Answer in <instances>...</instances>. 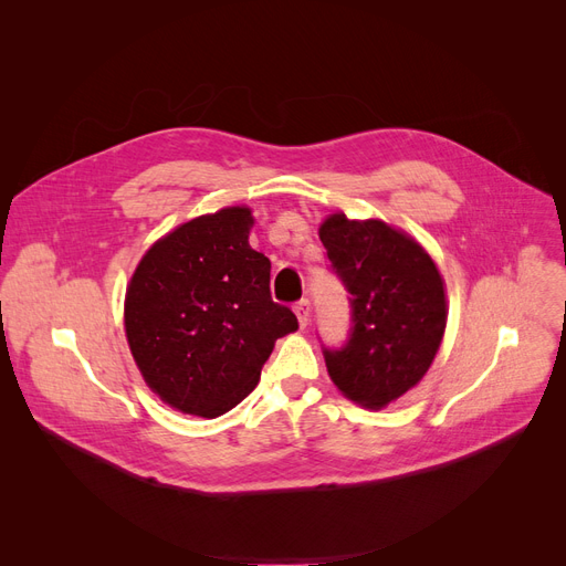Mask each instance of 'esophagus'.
<instances>
[{
    "label": "esophagus",
    "mask_w": 566,
    "mask_h": 566,
    "mask_svg": "<svg viewBox=\"0 0 566 566\" xmlns=\"http://www.w3.org/2000/svg\"><path fill=\"white\" fill-rule=\"evenodd\" d=\"M293 312H295V316H298L301 328H307V323H310V312H312V305H310V301H307V298H303L301 303H295Z\"/></svg>",
    "instance_id": "1"
}]
</instances>
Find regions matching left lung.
<instances>
[{"label": "left lung", "instance_id": "1", "mask_svg": "<svg viewBox=\"0 0 566 566\" xmlns=\"http://www.w3.org/2000/svg\"><path fill=\"white\" fill-rule=\"evenodd\" d=\"M353 307V335L325 367L353 403L380 410L418 385L448 325V289L431 254L382 220L333 213L318 227Z\"/></svg>", "mask_w": 566, "mask_h": 566}]
</instances>
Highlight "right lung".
Here are the masks:
<instances>
[{"label": "right lung", "instance_id": "obj_1", "mask_svg": "<svg viewBox=\"0 0 566 566\" xmlns=\"http://www.w3.org/2000/svg\"><path fill=\"white\" fill-rule=\"evenodd\" d=\"M252 208L178 224L146 250L126 289L124 328L144 382L167 406L220 418L261 378L298 318L271 298V261L250 248Z\"/></svg>", "mask_w": 566, "mask_h": 566}]
</instances>
